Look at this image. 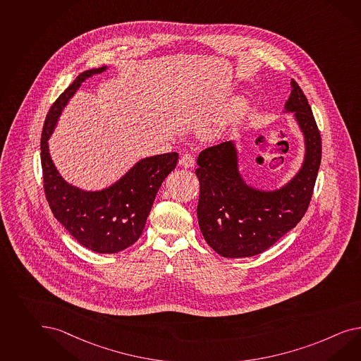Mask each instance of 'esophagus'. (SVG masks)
Masks as SVG:
<instances>
[{
	"mask_svg": "<svg viewBox=\"0 0 361 361\" xmlns=\"http://www.w3.org/2000/svg\"><path fill=\"white\" fill-rule=\"evenodd\" d=\"M179 165L180 166L185 167V169H188V167H194L195 166V158L191 156V154H183L180 159H179Z\"/></svg>",
	"mask_w": 361,
	"mask_h": 361,
	"instance_id": "obj_1",
	"label": "esophagus"
}]
</instances>
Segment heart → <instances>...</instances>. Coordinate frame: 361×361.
Here are the masks:
<instances>
[{"instance_id": "obj_1", "label": "heart", "mask_w": 361, "mask_h": 361, "mask_svg": "<svg viewBox=\"0 0 361 361\" xmlns=\"http://www.w3.org/2000/svg\"><path fill=\"white\" fill-rule=\"evenodd\" d=\"M245 107H246V103L242 99L233 101L224 111L205 121L203 128L204 135L208 137H217L224 132H226L238 121L240 115L245 111Z\"/></svg>"}]
</instances>
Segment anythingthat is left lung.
Segmentation results:
<instances>
[{
	"instance_id": "obj_1",
	"label": "left lung",
	"mask_w": 361,
	"mask_h": 361,
	"mask_svg": "<svg viewBox=\"0 0 361 361\" xmlns=\"http://www.w3.org/2000/svg\"><path fill=\"white\" fill-rule=\"evenodd\" d=\"M284 112H292L304 136V161L293 178L275 190L249 185L240 171L234 140L204 149L195 174L200 182L197 221L204 240L225 258L254 257L293 229L310 203L322 145L305 94L290 80Z\"/></svg>"
}]
</instances>
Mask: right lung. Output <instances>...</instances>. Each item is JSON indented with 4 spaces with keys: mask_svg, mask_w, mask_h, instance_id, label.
I'll return each mask as SVG.
<instances>
[{
    "mask_svg": "<svg viewBox=\"0 0 361 361\" xmlns=\"http://www.w3.org/2000/svg\"><path fill=\"white\" fill-rule=\"evenodd\" d=\"M107 66L89 69L75 77L72 85L49 109L40 140L44 192L56 220L83 247L99 254H115L139 240L159 187L178 162V153L141 158L111 185L86 191L71 185L57 171L49 154L48 140L69 99L83 81L102 73Z\"/></svg>",
    "mask_w": 361,
    "mask_h": 361,
    "instance_id": "add662e5",
    "label": "right lung"
}]
</instances>
